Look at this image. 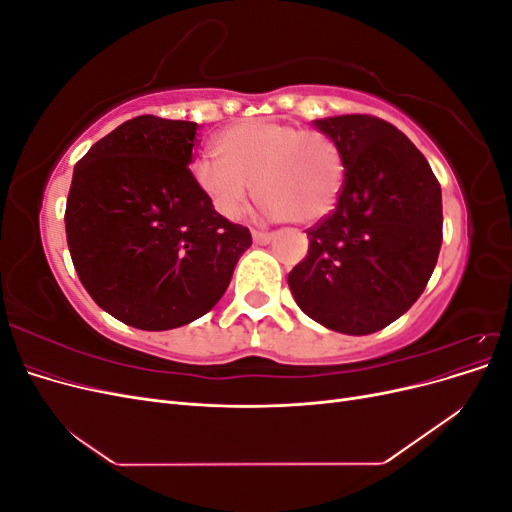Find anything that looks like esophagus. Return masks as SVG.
<instances>
[{
    "label": "esophagus",
    "instance_id": "obj_1",
    "mask_svg": "<svg viewBox=\"0 0 512 512\" xmlns=\"http://www.w3.org/2000/svg\"><path fill=\"white\" fill-rule=\"evenodd\" d=\"M252 239H254V243H258V245H267V243H271L273 235H271V232H258V230H254V232H252Z\"/></svg>",
    "mask_w": 512,
    "mask_h": 512
}]
</instances>
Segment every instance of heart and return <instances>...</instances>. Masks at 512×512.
I'll return each mask as SVG.
<instances>
[{"mask_svg": "<svg viewBox=\"0 0 512 512\" xmlns=\"http://www.w3.org/2000/svg\"><path fill=\"white\" fill-rule=\"evenodd\" d=\"M192 164L196 188L226 220H239L256 183L271 220L309 226L331 215L344 188L342 151L327 134L275 119H241Z\"/></svg>", "mask_w": 512, "mask_h": 512, "instance_id": "heart-1", "label": "heart"}]
</instances>
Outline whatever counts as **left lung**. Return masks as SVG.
<instances>
[{
	"label": "left lung",
	"instance_id": "left-lung-1",
	"mask_svg": "<svg viewBox=\"0 0 512 512\" xmlns=\"http://www.w3.org/2000/svg\"><path fill=\"white\" fill-rule=\"evenodd\" d=\"M342 151L346 177L329 218L307 230L288 273L303 312L337 333L384 329L421 297L442 247V190L410 138L367 115L312 121Z\"/></svg>",
	"mask_w": 512,
	"mask_h": 512
}]
</instances>
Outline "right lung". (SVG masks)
I'll use <instances>...</instances> for the list:
<instances>
[{
	"mask_svg": "<svg viewBox=\"0 0 512 512\" xmlns=\"http://www.w3.org/2000/svg\"><path fill=\"white\" fill-rule=\"evenodd\" d=\"M198 123L134 117L74 166L66 237L81 284L104 312L143 331L205 316L252 245L190 173Z\"/></svg>",
	"mask_w": 512,
	"mask_h": 512,
	"instance_id": "obj_1",
	"label": "right lung"
}]
</instances>
